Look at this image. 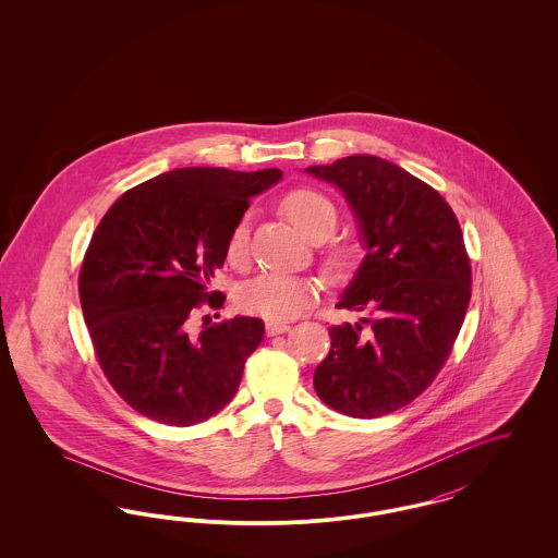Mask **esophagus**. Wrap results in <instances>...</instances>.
<instances>
[{"label":"esophagus","mask_w":558,"mask_h":558,"mask_svg":"<svg viewBox=\"0 0 558 558\" xmlns=\"http://www.w3.org/2000/svg\"><path fill=\"white\" fill-rule=\"evenodd\" d=\"M266 330L269 337L282 335V332L291 330V324H289V322H280V319H271V322H266Z\"/></svg>","instance_id":"34e87169"}]
</instances>
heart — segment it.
Instances as JSON below:
<instances>
[{
  "label": "heart",
  "instance_id": "heart-1",
  "mask_svg": "<svg viewBox=\"0 0 558 558\" xmlns=\"http://www.w3.org/2000/svg\"><path fill=\"white\" fill-rule=\"evenodd\" d=\"M282 211L292 223L314 242L328 239L337 223L339 209L330 196L316 187L296 186L282 196ZM251 240V215L242 213L232 226L226 255L230 264H244L248 255ZM360 262V246L353 242H335L324 251V266L335 274L343 276ZM316 280L291 276L282 271H264L248 280L239 292V305L255 316L266 319H289L301 314L318 294Z\"/></svg>",
  "mask_w": 558,
  "mask_h": 558
}]
</instances>
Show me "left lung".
I'll return each instance as SVG.
<instances>
[{
  "mask_svg": "<svg viewBox=\"0 0 558 558\" xmlns=\"http://www.w3.org/2000/svg\"><path fill=\"white\" fill-rule=\"evenodd\" d=\"M345 192L368 248L330 326L314 387L353 418L391 414L418 398L450 357L471 301L473 271L446 198L389 160L353 155L307 169Z\"/></svg>",
  "mask_w": 558,
  "mask_h": 558,
  "instance_id": "obj_1",
  "label": "left lung"
}]
</instances>
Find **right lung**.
I'll list each match as a JSON object with an SVG mask.
<instances>
[{
    "label": "right lung",
    "instance_id": "right-lung-1",
    "mask_svg": "<svg viewBox=\"0 0 558 558\" xmlns=\"http://www.w3.org/2000/svg\"><path fill=\"white\" fill-rule=\"evenodd\" d=\"M280 175L184 167L128 190L100 219L81 264V310L110 387L142 416L196 425L239 391L264 322H196L223 307L209 282L232 226Z\"/></svg>",
    "mask_w": 558,
    "mask_h": 558
}]
</instances>
